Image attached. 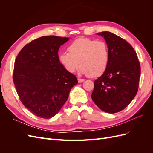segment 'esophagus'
Instances as JSON below:
<instances>
[{
	"mask_svg": "<svg viewBox=\"0 0 153 153\" xmlns=\"http://www.w3.org/2000/svg\"><path fill=\"white\" fill-rule=\"evenodd\" d=\"M84 81V79H83V78H78V83H82V82H83Z\"/></svg>",
	"mask_w": 153,
	"mask_h": 153,
	"instance_id": "esophagus-1",
	"label": "esophagus"
}]
</instances>
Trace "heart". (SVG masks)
Returning a JSON list of instances; mask_svg holds the SVG:
<instances>
[{"label": "heart", "mask_w": 153, "mask_h": 153, "mask_svg": "<svg viewBox=\"0 0 153 153\" xmlns=\"http://www.w3.org/2000/svg\"><path fill=\"white\" fill-rule=\"evenodd\" d=\"M68 52L58 55L60 62L69 73H74L81 65V73L91 77L100 76L105 71L110 62L108 45L103 41L78 38L68 48Z\"/></svg>", "instance_id": "heart-1"}]
</instances>
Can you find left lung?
<instances>
[{"label": "left lung", "instance_id": "obj_1", "mask_svg": "<svg viewBox=\"0 0 153 153\" xmlns=\"http://www.w3.org/2000/svg\"><path fill=\"white\" fill-rule=\"evenodd\" d=\"M110 52L105 71L94 81L91 98L105 112L114 114L124 109L136 96L140 75L137 53L128 41L110 32H101Z\"/></svg>", "mask_w": 153, "mask_h": 153}]
</instances>
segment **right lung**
<instances>
[{"mask_svg":"<svg viewBox=\"0 0 153 153\" xmlns=\"http://www.w3.org/2000/svg\"><path fill=\"white\" fill-rule=\"evenodd\" d=\"M68 38L42 36L25 45L16 58L13 79L22 104L37 117L50 119L67 101L77 78L64 68L58 51Z\"/></svg>","mask_w":153,"mask_h":153,"instance_id":"obj_1","label":"right lung"}]
</instances>
